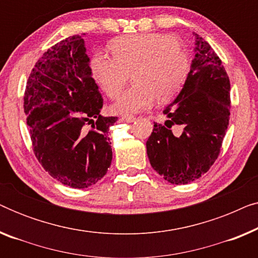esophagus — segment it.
<instances>
[{"mask_svg": "<svg viewBox=\"0 0 258 258\" xmlns=\"http://www.w3.org/2000/svg\"><path fill=\"white\" fill-rule=\"evenodd\" d=\"M122 121L128 122V123H132V122L135 121V117H134V116H123Z\"/></svg>", "mask_w": 258, "mask_h": 258, "instance_id": "1", "label": "esophagus"}]
</instances>
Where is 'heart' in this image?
<instances>
[{"mask_svg": "<svg viewBox=\"0 0 258 258\" xmlns=\"http://www.w3.org/2000/svg\"><path fill=\"white\" fill-rule=\"evenodd\" d=\"M112 55L95 52L91 75L109 97L118 96L133 73L134 86L111 105L118 115L136 114L171 101L188 80L191 62L179 41L169 34L144 33L119 37L110 44Z\"/></svg>", "mask_w": 258, "mask_h": 258, "instance_id": "heart-1", "label": "heart"}]
</instances>
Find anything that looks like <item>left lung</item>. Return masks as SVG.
<instances>
[{
	"instance_id": "1",
	"label": "left lung",
	"mask_w": 258,
	"mask_h": 258,
	"mask_svg": "<svg viewBox=\"0 0 258 258\" xmlns=\"http://www.w3.org/2000/svg\"><path fill=\"white\" fill-rule=\"evenodd\" d=\"M195 57L177 97L147 141L151 167L171 184H188L217 160L230 115V82L222 61L195 34Z\"/></svg>"
}]
</instances>
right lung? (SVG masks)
<instances>
[{
	"instance_id": "add662e5",
	"label": "right lung",
	"mask_w": 258,
	"mask_h": 258,
	"mask_svg": "<svg viewBox=\"0 0 258 258\" xmlns=\"http://www.w3.org/2000/svg\"><path fill=\"white\" fill-rule=\"evenodd\" d=\"M84 35L67 37L41 56L23 105L35 156L51 177L75 189L107 174L112 160L109 128L117 121L100 114L103 98L91 75Z\"/></svg>"
}]
</instances>
